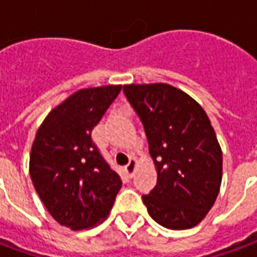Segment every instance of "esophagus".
<instances>
[{
  "instance_id": "34e87169",
  "label": "esophagus",
  "mask_w": 257,
  "mask_h": 257,
  "mask_svg": "<svg viewBox=\"0 0 257 257\" xmlns=\"http://www.w3.org/2000/svg\"><path fill=\"white\" fill-rule=\"evenodd\" d=\"M136 167H138V162H136V160H135V158H131V161L128 162V165L125 167V171H126V173H128L131 178L135 175Z\"/></svg>"
}]
</instances>
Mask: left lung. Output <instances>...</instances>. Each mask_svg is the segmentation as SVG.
Instances as JSON below:
<instances>
[{
    "label": "left lung",
    "mask_w": 257,
    "mask_h": 257,
    "mask_svg": "<svg viewBox=\"0 0 257 257\" xmlns=\"http://www.w3.org/2000/svg\"><path fill=\"white\" fill-rule=\"evenodd\" d=\"M126 99L145 126L157 184L143 195L147 212L161 226H197L215 204L223 157L204 108L169 84L123 85Z\"/></svg>",
    "instance_id": "left-lung-1"
}]
</instances>
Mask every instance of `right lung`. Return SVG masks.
<instances>
[{
    "mask_svg": "<svg viewBox=\"0 0 257 257\" xmlns=\"http://www.w3.org/2000/svg\"><path fill=\"white\" fill-rule=\"evenodd\" d=\"M121 88L77 90L48 114L33 142L34 189L53 219L71 230L104 220L122 186L90 136Z\"/></svg>",
    "mask_w": 257,
    "mask_h": 257,
    "instance_id": "add662e5",
    "label": "right lung"
}]
</instances>
